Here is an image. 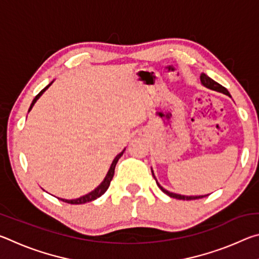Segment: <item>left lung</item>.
<instances>
[{"label":"left lung","mask_w":259,"mask_h":259,"mask_svg":"<svg viewBox=\"0 0 259 259\" xmlns=\"http://www.w3.org/2000/svg\"><path fill=\"white\" fill-rule=\"evenodd\" d=\"M200 78H201V82H202V84H203L204 87H207V88H209V89H211V90L218 91V93H222V94H225V95H227V96H230V93H229V91H227L226 88L221 85V84H219V83H217L216 81H213L212 78H210L209 76L205 75V74H201V77H200ZM152 175H153V176H154V174H153V171H152ZM154 178H155V177H154ZM155 181H156V178H155ZM156 184H157V186H159V187L161 188L162 192L165 193L166 195H169L170 198H174V199H178V200H196V199H202V198H204V196H207V195L185 196V195L175 194V193H170V192H168L166 190H164V188L162 187L157 182H156Z\"/></svg>","instance_id":"obj_1"}]
</instances>
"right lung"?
<instances>
[{
    "label": "right lung",
    "mask_w": 259,
    "mask_h": 259,
    "mask_svg": "<svg viewBox=\"0 0 259 259\" xmlns=\"http://www.w3.org/2000/svg\"><path fill=\"white\" fill-rule=\"evenodd\" d=\"M50 84H51V83H50ZM50 84L47 85V87L45 88V89L41 90L40 93H38V94L36 95V97H35V98L33 99L32 104H30L29 111H30V109H32V107L34 106V104L36 103V100H37L38 98H40V96H41L43 93H45V91L48 89V88L50 87ZM123 152H124V150L122 151L119 155H116L115 159H114V161L112 162L111 168H109L108 172H107V175H106V177H105V179H104V182H103L102 184H100V185H99L97 188H96L95 191H93L91 193H89V194H87V195H84V196H81V198L75 199V200H65V199H59V200L64 201V202H66V203H71V204H82V203L90 202V201H94V200H96L97 198H99V196H102V195L104 194V193L107 191L109 184H111V181H112L113 176H114V170H115V165H116L117 161H119L120 157L122 156V154H123Z\"/></svg>",
    "instance_id": "right-lung-1"
}]
</instances>
